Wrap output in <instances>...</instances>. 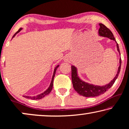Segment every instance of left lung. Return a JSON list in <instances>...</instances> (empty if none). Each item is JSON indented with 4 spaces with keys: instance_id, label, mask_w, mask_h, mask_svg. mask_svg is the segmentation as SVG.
<instances>
[{
    "instance_id": "left-lung-1",
    "label": "left lung",
    "mask_w": 129,
    "mask_h": 129,
    "mask_svg": "<svg viewBox=\"0 0 129 129\" xmlns=\"http://www.w3.org/2000/svg\"><path fill=\"white\" fill-rule=\"evenodd\" d=\"M99 26L100 29L99 30V35L101 36V37L109 38L111 40L114 41L116 43L117 49L118 52L119 53L120 55L118 45L116 41L114 35H113V34L111 30L109 28H107L103 24L99 23ZM119 63L120 65L118 68L117 73L114 78L109 84H107L105 85H102V86H100V85H95L94 84H89L88 82H86L82 81V80H81L78 75L77 68L75 66H71V78L74 88V90L80 95L86 97H93L104 94L106 91L109 90L110 88H111V87L114 83L115 81L117 78L118 74L120 73V71L121 65V58H120L119 59Z\"/></svg>"
}]
</instances>
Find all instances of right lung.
<instances>
[{"instance_id":"add662e5","label":"right lung","mask_w":129,"mask_h":129,"mask_svg":"<svg viewBox=\"0 0 129 129\" xmlns=\"http://www.w3.org/2000/svg\"><path fill=\"white\" fill-rule=\"evenodd\" d=\"M22 29V28H20L18 30V31L16 32V33L14 34V35L13 36L12 38H14L15 37V35H16V34L18 33V32H19ZM58 67H59V65H58V66H57L55 68L54 74H53V75H52V80H51L50 85H49L48 88L47 90L45 91L44 92H42V93H41L40 94H39V95H37L36 96H34V97H30V96H26V95H24L23 97H25V98H27V99H32V100H39V99H42V98L45 97V96H47V95H48V94L50 93L51 90H52V89L53 82H54V77H55V75L56 71V70H57Z\"/></svg>"}]
</instances>
